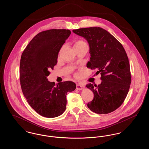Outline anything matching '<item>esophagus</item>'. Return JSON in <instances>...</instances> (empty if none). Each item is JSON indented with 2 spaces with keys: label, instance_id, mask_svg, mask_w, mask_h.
Wrapping results in <instances>:
<instances>
[{
  "label": "esophagus",
  "instance_id": "obj_1",
  "mask_svg": "<svg viewBox=\"0 0 149 149\" xmlns=\"http://www.w3.org/2000/svg\"><path fill=\"white\" fill-rule=\"evenodd\" d=\"M84 87H85V86L84 84H82L80 83H79L77 84V89H78L79 91L83 90L84 88Z\"/></svg>",
  "mask_w": 149,
  "mask_h": 149
}]
</instances>
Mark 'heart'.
I'll return each instance as SVG.
<instances>
[{"label":"heart","mask_w":149,"mask_h":149,"mask_svg":"<svg viewBox=\"0 0 149 149\" xmlns=\"http://www.w3.org/2000/svg\"><path fill=\"white\" fill-rule=\"evenodd\" d=\"M85 45H87L84 41L82 40H78L75 43L74 47H80V46H83Z\"/></svg>","instance_id":"b5f03b06"}]
</instances>
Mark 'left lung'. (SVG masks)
<instances>
[{
  "instance_id": "obj_1",
  "label": "left lung",
  "mask_w": 149,
  "mask_h": 149,
  "mask_svg": "<svg viewBox=\"0 0 149 149\" xmlns=\"http://www.w3.org/2000/svg\"><path fill=\"white\" fill-rule=\"evenodd\" d=\"M76 35L84 38L89 46L90 61L87 68L96 69L101 74V83H89L94 98L87 104L93 112L107 114L123 103L131 84L130 67L123 46L106 30L98 27L73 29Z\"/></svg>"
}]
</instances>
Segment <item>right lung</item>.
Here are the masks:
<instances>
[{"label": "right lung", "mask_w": 149, "mask_h": 149, "mask_svg": "<svg viewBox=\"0 0 149 149\" xmlns=\"http://www.w3.org/2000/svg\"><path fill=\"white\" fill-rule=\"evenodd\" d=\"M71 34L69 29H49L35 36L22 54L20 83L29 104L41 116L56 117L64 113L66 94L76 89L71 81L50 82L49 70L57 63L58 52Z\"/></svg>", "instance_id": "add662e5"}]
</instances>
